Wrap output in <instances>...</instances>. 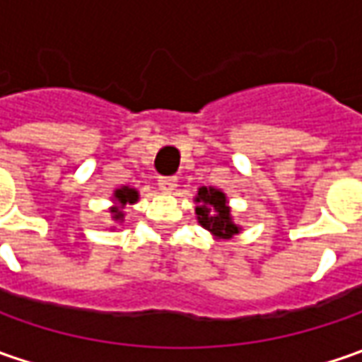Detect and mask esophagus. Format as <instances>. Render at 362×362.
Returning a JSON list of instances; mask_svg holds the SVG:
<instances>
[{
  "label": "esophagus",
  "mask_w": 362,
  "mask_h": 362,
  "mask_svg": "<svg viewBox=\"0 0 362 362\" xmlns=\"http://www.w3.org/2000/svg\"><path fill=\"white\" fill-rule=\"evenodd\" d=\"M177 187V177H159V189L163 193H171Z\"/></svg>",
  "instance_id": "1"
}]
</instances>
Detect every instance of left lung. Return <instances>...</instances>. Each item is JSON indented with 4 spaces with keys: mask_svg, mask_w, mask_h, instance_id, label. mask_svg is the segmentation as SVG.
<instances>
[{
    "mask_svg": "<svg viewBox=\"0 0 362 362\" xmlns=\"http://www.w3.org/2000/svg\"><path fill=\"white\" fill-rule=\"evenodd\" d=\"M197 219L203 228L211 231L217 238H231L238 233V226H233L230 217V207L226 202V195L217 189L202 187L197 193Z\"/></svg>",
    "mask_w": 362,
    "mask_h": 362,
    "instance_id": "obj_1",
    "label": "left lung"
}]
</instances>
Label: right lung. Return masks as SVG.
<instances>
[{
  "mask_svg": "<svg viewBox=\"0 0 362 362\" xmlns=\"http://www.w3.org/2000/svg\"><path fill=\"white\" fill-rule=\"evenodd\" d=\"M115 199H117V207H112V214H115V219H122V211H120V207L122 205H127V203H134L139 199V193L131 187H122L117 189L115 191Z\"/></svg>",
  "mask_w": 362,
  "mask_h": 362,
  "instance_id": "obj_1",
  "label": "right lung"
}]
</instances>
